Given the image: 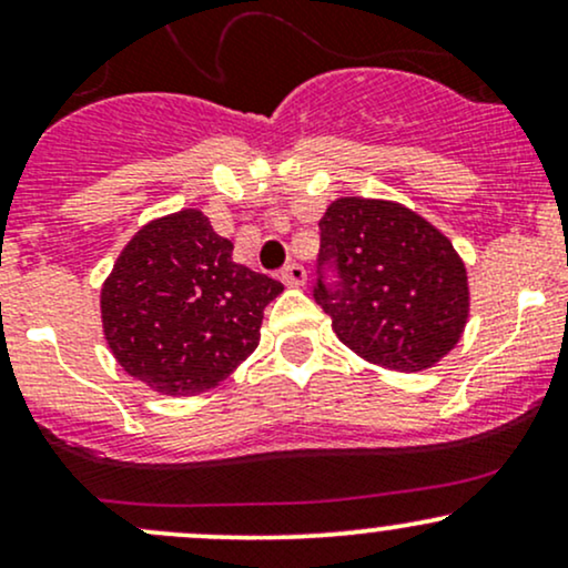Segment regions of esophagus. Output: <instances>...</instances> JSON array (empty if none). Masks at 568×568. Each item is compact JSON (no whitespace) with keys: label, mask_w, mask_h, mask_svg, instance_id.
Instances as JSON below:
<instances>
[{"label":"esophagus","mask_w":568,"mask_h":568,"mask_svg":"<svg viewBox=\"0 0 568 568\" xmlns=\"http://www.w3.org/2000/svg\"><path fill=\"white\" fill-rule=\"evenodd\" d=\"M280 280H283L285 285H288V288H302V285L306 283V270L302 264H288L283 270V275H280Z\"/></svg>","instance_id":"34e87169"}]
</instances>
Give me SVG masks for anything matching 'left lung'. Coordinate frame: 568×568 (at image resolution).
<instances>
[{
	"instance_id": "obj_1",
	"label": "left lung",
	"mask_w": 568,
	"mask_h": 568,
	"mask_svg": "<svg viewBox=\"0 0 568 568\" xmlns=\"http://www.w3.org/2000/svg\"><path fill=\"white\" fill-rule=\"evenodd\" d=\"M321 264H334L342 285L317 283L315 302L338 342L374 366L433 368L465 334L467 266L438 226L400 202H331L321 219Z\"/></svg>"
}]
</instances>
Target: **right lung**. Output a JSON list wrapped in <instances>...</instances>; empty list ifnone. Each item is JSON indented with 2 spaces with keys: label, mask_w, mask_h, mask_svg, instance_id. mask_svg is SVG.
Returning a JSON list of instances; mask_svg holds the SVG:
<instances>
[{
  "label": "right lung",
  "mask_w": 568,
  "mask_h": 568,
  "mask_svg": "<svg viewBox=\"0 0 568 568\" xmlns=\"http://www.w3.org/2000/svg\"><path fill=\"white\" fill-rule=\"evenodd\" d=\"M200 207L143 224L101 285V325L114 361L154 393L219 387L258 347L264 306L283 283L232 258Z\"/></svg>",
  "instance_id": "right-lung-1"
}]
</instances>
